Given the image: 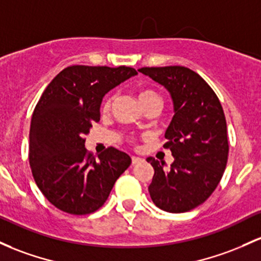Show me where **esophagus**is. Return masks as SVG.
<instances>
[{"instance_id":"obj_1","label":"esophagus","mask_w":261,"mask_h":261,"mask_svg":"<svg viewBox=\"0 0 261 261\" xmlns=\"http://www.w3.org/2000/svg\"><path fill=\"white\" fill-rule=\"evenodd\" d=\"M141 161H142L141 157H136V156L131 157V162H133V165H136V163H139V162H141Z\"/></svg>"}]
</instances>
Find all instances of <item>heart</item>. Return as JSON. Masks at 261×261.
<instances>
[{"mask_svg":"<svg viewBox=\"0 0 261 261\" xmlns=\"http://www.w3.org/2000/svg\"><path fill=\"white\" fill-rule=\"evenodd\" d=\"M137 98H139L140 102H141L142 107L150 104V102H157V104H161V98H160L159 94L152 89H141L137 94ZM113 95H108L107 98L102 101V111H108L109 108L111 107V102H113Z\"/></svg>","mask_w":261,"mask_h":261,"instance_id":"1","label":"heart"}]
</instances>
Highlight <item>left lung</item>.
I'll use <instances>...</instances> for the list:
<instances>
[{
	"mask_svg": "<svg viewBox=\"0 0 261 261\" xmlns=\"http://www.w3.org/2000/svg\"><path fill=\"white\" fill-rule=\"evenodd\" d=\"M139 71L170 91L174 109L163 145L172 152L173 163L166 170L153 157L147 159L154 170L148 186L151 199L166 212H188L208 199L224 173L229 152L224 111L213 89L190 68L145 67Z\"/></svg>",
	"mask_w": 261,
	"mask_h": 261,
	"instance_id": "1",
	"label": "left lung"
}]
</instances>
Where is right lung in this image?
<instances>
[{"mask_svg":"<svg viewBox=\"0 0 261 261\" xmlns=\"http://www.w3.org/2000/svg\"><path fill=\"white\" fill-rule=\"evenodd\" d=\"M136 74L125 65H71L43 91L31 121L28 157L37 186L58 210L75 216L98 211L130 166V156L115 147L95 160L84 136L100 120L105 94Z\"/></svg>","mask_w":261,"mask_h":261,"instance_id":"add662e5","label":"right lung"}]
</instances>
